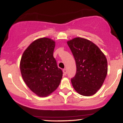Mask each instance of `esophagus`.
Segmentation results:
<instances>
[{
	"instance_id": "1",
	"label": "esophagus",
	"mask_w": 123,
	"mask_h": 123,
	"mask_svg": "<svg viewBox=\"0 0 123 123\" xmlns=\"http://www.w3.org/2000/svg\"><path fill=\"white\" fill-rule=\"evenodd\" d=\"M66 73H67V70H66V69H63V75H66Z\"/></svg>"
}]
</instances>
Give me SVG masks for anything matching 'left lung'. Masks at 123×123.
Instances as JSON below:
<instances>
[{"label": "left lung", "mask_w": 123, "mask_h": 123, "mask_svg": "<svg viewBox=\"0 0 123 123\" xmlns=\"http://www.w3.org/2000/svg\"><path fill=\"white\" fill-rule=\"evenodd\" d=\"M67 43L76 64V73L71 79L73 88L81 95H93L107 75L106 58L97 45L87 39L76 37Z\"/></svg>", "instance_id": "1"}]
</instances>
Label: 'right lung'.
Returning <instances> with one entry per match:
<instances>
[{"label":"right lung","instance_id":"right-lung-1","mask_svg":"<svg viewBox=\"0 0 123 123\" xmlns=\"http://www.w3.org/2000/svg\"><path fill=\"white\" fill-rule=\"evenodd\" d=\"M55 42L47 37L33 41L24 52L20 61L21 75L29 89L45 97L60 85L62 71L53 57Z\"/></svg>","mask_w":123,"mask_h":123}]
</instances>
